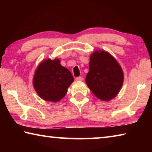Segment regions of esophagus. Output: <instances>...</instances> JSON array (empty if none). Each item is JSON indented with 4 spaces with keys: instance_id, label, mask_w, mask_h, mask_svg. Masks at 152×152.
<instances>
[{
    "instance_id": "1",
    "label": "esophagus",
    "mask_w": 152,
    "mask_h": 152,
    "mask_svg": "<svg viewBox=\"0 0 152 152\" xmlns=\"http://www.w3.org/2000/svg\"><path fill=\"white\" fill-rule=\"evenodd\" d=\"M82 80H83V78H82V76H79V77H77V78H76V81H82Z\"/></svg>"
}]
</instances>
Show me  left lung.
<instances>
[{"label": "left lung", "instance_id": "obj_1", "mask_svg": "<svg viewBox=\"0 0 152 152\" xmlns=\"http://www.w3.org/2000/svg\"><path fill=\"white\" fill-rule=\"evenodd\" d=\"M124 74L116 59L104 50H96L90 56L86 83L102 101H109L119 94Z\"/></svg>", "mask_w": 152, "mask_h": 152}]
</instances>
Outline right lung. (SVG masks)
<instances>
[{"label":"right lung","mask_w":152,"mask_h":152,"mask_svg":"<svg viewBox=\"0 0 152 152\" xmlns=\"http://www.w3.org/2000/svg\"><path fill=\"white\" fill-rule=\"evenodd\" d=\"M74 81L70 70L60 64L58 58L45 59L35 72L33 84L36 92L44 101L57 102L62 99Z\"/></svg>","instance_id":"1"}]
</instances>
